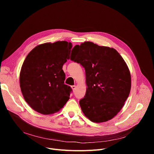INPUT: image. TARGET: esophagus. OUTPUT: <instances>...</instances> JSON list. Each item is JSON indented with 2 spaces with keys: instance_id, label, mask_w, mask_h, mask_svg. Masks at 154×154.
I'll list each match as a JSON object with an SVG mask.
<instances>
[{
  "instance_id": "esophagus-1",
  "label": "esophagus",
  "mask_w": 154,
  "mask_h": 154,
  "mask_svg": "<svg viewBox=\"0 0 154 154\" xmlns=\"http://www.w3.org/2000/svg\"><path fill=\"white\" fill-rule=\"evenodd\" d=\"M71 87H72V88L73 91L75 92V89H76V86H75V85H72V86H71Z\"/></svg>"
}]
</instances>
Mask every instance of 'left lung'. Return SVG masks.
<instances>
[{
	"instance_id": "1",
	"label": "left lung",
	"mask_w": 154,
	"mask_h": 154,
	"mask_svg": "<svg viewBox=\"0 0 154 154\" xmlns=\"http://www.w3.org/2000/svg\"><path fill=\"white\" fill-rule=\"evenodd\" d=\"M73 51L70 59L85 69L87 85L80 106L92 122H107L122 109L130 94V70L113 48L85 42Z\"/></svg>"
}]
</instances>
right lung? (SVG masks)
Listing matches in <instances>:
<instances>
[{
  "label": "right lung",
  "instance_id": "obj_1",
  "mask_svg": "<svg viewBox=\"0 0 154 154\" xmlns=\"http://www.w3.org/2000/svg\"><path fill=\"white\" fill-rule=\"evenodd\" d=\"M72 45L67 41L45 43L33 48L24 60L20 87L24 99L40 114H52L69 99L72 88L64 84L62 66L70 57Z\"/></svg>",
  "mask_w": 154,
  "mask_h": 154
}]
</instances>
